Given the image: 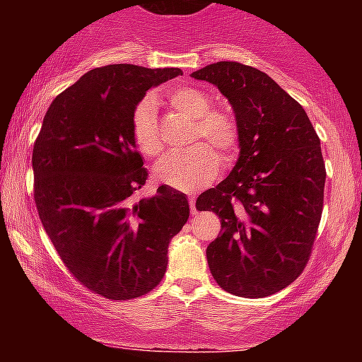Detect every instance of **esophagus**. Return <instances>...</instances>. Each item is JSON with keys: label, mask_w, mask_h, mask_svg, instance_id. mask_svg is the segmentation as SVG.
<instances>
[{"label": "esophagus", "mask_w": 362, "mask_h": 362, "mask_svg": "<svg viewBox=\"0 0 362 362\" xmlns=\"http://www.w3.org/2000/svg\"><path fill=\"white\" fill-rule=\"evenodd\" d=\"M189 204H190V211H192V214L197 213V209H195V194L189 195Z\"/></svg>", "instance_id": "obj_1"}]
</instances>
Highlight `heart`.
<instances>
[{"label":"heart","mask_w":362,"mask_h":362,"mask_svg":"<svg viewBox=\"0 0 362 362\" xmlns=\"http://www.w3.org/2000/svg\"><path fill=\"white\" fill-rule=\"evenodd\" d=\"M167 98L173 109L194 119L190 131V143L194 146L184 153H168L161 158L155 168V175L161 184L172 189L192 192L214 180L221 168L219 157L223 163L233 161L240 146V126L231 112L211 107V95L197 86H175L168 91ZM131 131L134 144L143 155L149 158L160 155L163 139L156 115V102L151 97L143 98L136 105L131 119ZM201 140L209 142L218 153L209 146L210 144H201ZM195 142L198 144L195 145Z\"/></svg>","instance_id":"obj_1"}]
</instances>
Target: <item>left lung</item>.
I'll use <instances>...</instances> for the list:
<instances>
[{
    "mask_svg": "<svg viewBox=\"0 0 362 362\" xmlns=\"http://www.w3.org/2000/svg\"><path fill=\"white\" fill-rule=\"evenodd\" d=\"M190 76L218 86L240 126L235 168L195 202L221 221L206 250L211 274L235 296H271L300 277L313 250L327 177L320 138L305 109L260 69L219 61Z\"/></svg>",
    "mask_w": 362,
    "mask_h": 362,
    "instance_id": "8db88e82",
    "label": "left lung"
}]
</instances>
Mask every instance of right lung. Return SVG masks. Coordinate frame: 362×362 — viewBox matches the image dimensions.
<instances>
[{
	"mask_svg": "<svg viewBox=\"0 0 362 362\" xmlns=\"http://www.w3.org/2000/svg\"><path fill=\"white\" fill-rule=\"evenodd\" d=\"M182 74L134 64L95 68L54 98L32 153L39 218L80 284L126 301L155 289L168 243L189 219V202L161 185L136 194L148 172L131 119L146 91Z\"/></svg>",
	"mask_w": 362,
	"mask_h": 362,
	"instance_id": "1",
	"label": "right lung"
}]
</instances>
